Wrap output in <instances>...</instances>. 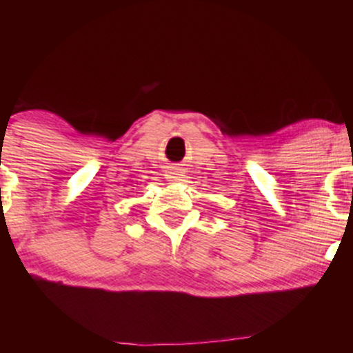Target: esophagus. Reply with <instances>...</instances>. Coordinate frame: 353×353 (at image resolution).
<instances>
[{"label":"esophagus","instance_id":"34e87169","mask_svg":"<svg viewBox=\"0 0 353 353\" xmlns=\"http://www.w3.org/2000/svg\"><path fill=\"white\" fill-rule=\"evenodd\" d=\"M184 176H185V171L181 168H171L168 171V177L172 181H182L184 179Z\"/></svg>","mask_w":353,"mask_h":353}]
</instances>
